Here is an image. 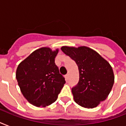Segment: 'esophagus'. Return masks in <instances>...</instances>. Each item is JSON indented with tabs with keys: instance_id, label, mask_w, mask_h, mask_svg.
<instances>
[{
	"instance_id": "34e87169",
	"label": "esophagus",
	"mask_w": 126,
	"mask_h": 126,
	"mask_svg": "<svg viewBox=\"0 0 126 126\" xmlns=\"http://www.w3.org/2000/svg\"><path fill=\"white\" fill-rule=\"evenodd\" d=\"M69 74H67V75H65V80H68V79H69Z\"/></svg>"
}]
</instances>
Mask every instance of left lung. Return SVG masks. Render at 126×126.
Listing matches in <instances>:
<instances>
[{"instance_id": "obj_1", "label": "left lung", "mask_w": 126, "mask_h": 126, "mask_svg": "<svg viewBox=\"0 0 126 126\" xmlns=\"http://www.w3.org/2000/svg\"><path fill=\"white\" fill-rule=\"evenodd\" d=\"M61 49L79 67V81L72 88L75 101L84 108L96 107L107 99L113 86L114 76L110 65L88 47L63 46Z\"/></svg>"}]
</instances>
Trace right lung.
Listing matches in <instances>:
<instances>
[{
  "mask_svg": "<svg viewBox=\"0 0 126 126\" xmlns=\"http://www.w3.org/2000/svg\"><path fill=\"white\" fill-rule=\"evenodd\" d=\"M58 49L49 47L36 49L21 61L16 71L21 92L31 104L44 107L57 100L65 84L55 63Z\"/></svg>",
  "mask_w": 126,
  "mask_h": 126,
  "instance_id": "right-lung-1",
  "label": "right lung"
}]
</instances>
